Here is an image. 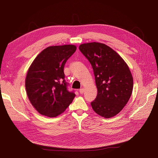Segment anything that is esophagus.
Returning a JSON list of instances; mask_svg holds the SVG:
<instances>
[{
    "mask_svg": "<svg viewBox=\"0 0 158 158\" xmlns=\"http://www.w3.org/2000/svg\"><path fill=\"white\" fill-rule=\"evenodd\" d=\"M79 92H80V94H83L84 92H85V89L84 88H81V89H79Z\"/></svg>",
    "mask_w": 158,
    "mask_h": 158,
    "instance_id": "1",
    "label": "esophagus"
}]
</instances>
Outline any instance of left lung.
I'll return each mask as SVG.
<instances>
[{
	"instance_id": "8db88e82",
	"label": "left lung",
	"mask_w": 158,
	"mask_h": 158,
	"mask_svg": "<svg viewBox=\"0 0 158 158\" xmlns=\"http://www.w3.org/2000/svg\"><path fill=\"white\" fill-rule=\"evenodd\" d=\"M92 66L97 96L91 105L105 118L119 113L128 102L133 89V78L128 65L113 48L98 42L79 45Z\"/></svg>"
}]
</instances>
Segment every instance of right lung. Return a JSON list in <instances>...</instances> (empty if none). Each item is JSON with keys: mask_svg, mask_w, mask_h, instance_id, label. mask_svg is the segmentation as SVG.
<instances>
[{"mask_svg": "<svg viewBox=\"0 0 158 158\" xmlns=\"http://www.w3.org/2000/svg\"><path fill=\"white\" fill-rule=\"evenodd\" d=\"M76 48L74 45L48 47L30 65L25 85L30 102L40 114L56 117L66 110L76 96L66 88L63 69Z\"/></svg>", "mask_w": 158, "mask_h": 158, "instance_id": "add662e5", "label": "right lung"}]
</instances>
